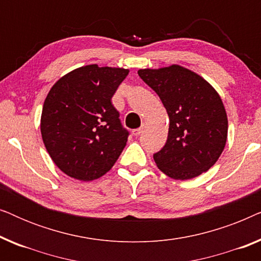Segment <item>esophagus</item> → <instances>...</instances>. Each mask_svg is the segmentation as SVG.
Listing matches in <instances>:
<instances>
[{"instance_id": "1", "label": "esophagus", "mask_w": 261, "mask_h": 261, "mask_svg": "<svg viewBox=\"0 0 261 261\" xmlns=\"http://www.w3.org/2000/svg\"><path fill=\"white\" fill-rule=\"evenodd\" d=\"M144 128H145V124H142L140 128H138V129L133 130V134L135 135V137H139V135H141L142 132H144Z\"/></svg>"}]
</instances>
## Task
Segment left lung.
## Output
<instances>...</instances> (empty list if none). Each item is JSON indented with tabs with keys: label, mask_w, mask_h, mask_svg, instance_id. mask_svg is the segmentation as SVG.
<instances>
[{
	"label": "left lung",
	"mask_w": 261,
	"mask_h": 261,
	"mask_svg": "<svg viewBox=\"0 0 261 261\" xmlns=\"http://www.w3.org/2000/svg\"><path fill=\"white\" fill-rule=\"evenodd\" d=\"M138 73L162 99L170 119L166 144L153 154L158 169L180 180L208 171L220 158L228 133L227 113L217 91L179 65Z\"/></svg>",
	"instance_id": "1"
}]
</instances>
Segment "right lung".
Wrapping results in <instances>:
<instances>
[{
  "mask_svg": "<svg viewBox=\"0 0 261 261\" xmlns=\"http://www.w3.org/2000/svg\"><path fill=\"white\" fill-rule=\"evenodd\" d=\"M129 71L78 67L49 90L41 113V137L53 163L67 176L89 181L112 169L123 151L128 130L112 97Z\"/></svg>",
  "mask_w": 261,
  "mask_h": 261,
  "instance_id": "1",
  "label": "right lung"
}]
</instances>
